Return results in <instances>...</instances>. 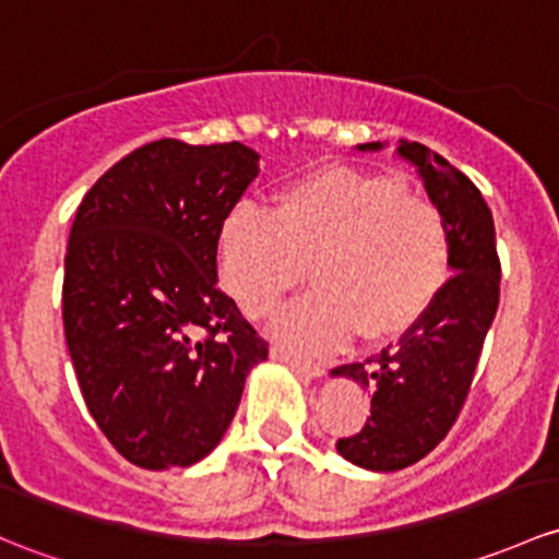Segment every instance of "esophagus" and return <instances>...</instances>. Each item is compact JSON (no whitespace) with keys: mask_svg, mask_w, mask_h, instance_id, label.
Returning a JSON list of instances; mask_svg holds the SVG:
<instances>
[{"mask_svg":"<svg viewBox=\"0 0 559 559\" xmlns=\"http://www.w3.org/2000/svg\"><path fill=\"white\" fill-rule=\"evenodd\" d=\"M270 356L278 358V361H286L289 367H295L299 374H305V378H321V374H324V367H321V364H313V361H308V358L292 354L289 348H284V345H278V343L270 348Z\"/></svg>","mask_w":559,"mask_h":559,"instance_id":"34e87169","label":"esophagus"}]
</instances>
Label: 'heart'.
Segmentation results:
<instances>
[{
	"mask_svg": "<svg viewBox=\"0 0 559 559\" xmlns=\"http://www.w3.org/2000/svg\"><path fill=\"white\" fill-rule=\"evenodd\" d=\"M442 211L402 179L321 168L284 187L275 209L235 205L219 230V275L238 308L267 316L305 278L316 289L275 319L281 337L321 350L356 329L396 337L431 308L450 275Z\"/></svg>",
	"mask_w": 559,
	"mask_h": 559,
	"instance_id": "heart-1",
	"label": "heart"
}]
</instances>
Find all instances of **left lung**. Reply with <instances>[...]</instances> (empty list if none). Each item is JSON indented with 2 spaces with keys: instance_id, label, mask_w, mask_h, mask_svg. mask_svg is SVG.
I'll return each instance as SVG.
<instances>
[{
  "instance_id": "obj_1",
  "label": "left lung",
  "mask_w": 559,
  "mask_h": 559,
  "mask_svg": "<svg viewBox=\"0 0 559 559\" xmlns=\"http://www.w3.org/2000/svg\"><path fill=\"white\" fill-rule=\"evenodd\" d=\"M396 152L418 168L428 198L448 222L452 275L396 345L332 369L372 391V415L361 431L337 442L340 455L372 472L413 466L448 437L501 297L496 225L477 185L418 141H402Z\"/></svg>"
}]
</instances>
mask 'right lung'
<instances>
[{
  "label": "right lung",
  "instance_id": "right-lung-1",
  "mask_svg": "<svg viewBox=\"0 0 559 559\" xmlns=\"http://www.w3.org/2000/svg\"><path fill=\"white\" fill-rule=\"evenodd\" d=\"M240 141L160 139L82 198L63 332L93 420L133 466H192L225 437L267 343L216 286L222 222L260 174Z\"/></svg>",
  "mask_w": 559,
  "mask_h": 559
}]
</instances>
